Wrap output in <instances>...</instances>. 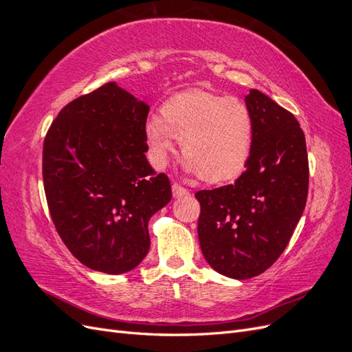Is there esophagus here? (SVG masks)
<instances>
[{
  "mask_svg": "<svg viewBox=\"0 0 352 352\" xmlns=\"http://www.w3.org/2000/svg\"><path fill=\"white\" fill-rule=\"evenodd\" d=\"M172 190H173V197H175V198H184V197H186V195L189 194V190H188L186 188L180 186V185H177V184H173Z\"/></svg>",
  "mask_w": 352,
  "mask_h": 352,
  "instance_id": "1",
  "label": "esophagus"
}]
</instances>
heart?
Listing matches in <instances>:
<instances>
[{
	"mask_svg": "<svg viewBox=\"0 0 352 352\" xmlns=\"http://www.w3.org/2000/svg\"><path fill=\"white\" fill-rule=\"evenodd\" d=\"M144 127L153 164L163 168L180 140L188 173L208 184L230 180L247 166L254 142V119L247 104L207 91L177 94Z\"/></svg>",
	"mask_w": 352,
	"mask_h": 352,
	"instance_id": "obj_1",
	"label": "heart"
}]
</instances>
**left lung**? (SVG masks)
Instances as JSON below:
<instances>
[{
  "label": "left lung",
  "mask_w": 352,
  "mask_h": 352,
  "mask_svg": "<svg viewBox=\"0 0 352 352\" xmlns=\"http://www.w3.org/2000/svg\"><path fill=\"white\" fill-rule=\"evenodd\" d=\"M245 104L254 119L247 168L235 184L195 194L204 258L239 280L261 274L280 257L308 194L305 136L295 116L257 89Z\"/></svg>",
  "instance_id": "left-lung-1"
}]
</instances>
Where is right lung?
Returning <instances> with one entry per match:
<instances>
[{"label": "right lung", "mask_w": 352, "mask_h": 352, "mask_svg": "<svg viewBox=\"0 0 352 352\" xmlns=\"http://www.w3.org/2000/svg\"><path fill=\"white\" fill-rule=\"evenodd\" d=\"M150 107L116 82L73 100L52 122L42 151L50 214L87 267L120 274L150 250L148 221L172 199L146 160Z\"/></svg>", "instance_id": "obj_1"}]
</instances>
